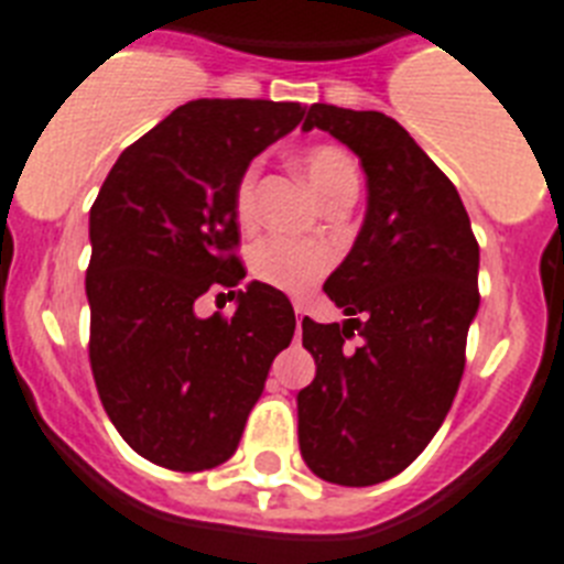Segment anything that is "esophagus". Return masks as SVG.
I'll return each mask as SVG.
<instances>
[{"label":"esophagus","mask_w":564,"mask_h":564,"mask_svg":"<svg viewBox=\"0 0 564 564\" xmlns=\"http://www.w3.org/2000/svg\"><path fill=\"white\" fill-rule=\"evenodd\" d=\"M293 311H296V325L302 328V319H305V308H302L300 302H296V305H293Z\"/></svg>","instance_id":"esophagus-1"}]
</instances>
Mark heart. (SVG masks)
Returning <instances> with one entry per match:
<instances>
[{
	"mask_svg": "<svg viewBox=\"0 0 564 564\" xmlns=\"http://www.w3.org/2000/svg\"><path fill=\"white\" fill-rule=\"evenodd\" d=\"M302 170L308 175L316 198L328 207L339 198H357L360 187V172H357L355 158L346 149L334 143H314L302 152ZM256 184H259V170L248 166L236 181L232 189V209L239 225H253L256 218ZM253 273L264 285L276 288L282 293L311 291L319 279L332 268V250L311 241H293L285 236H271L262 239L250 256Z\"/></svg>",
	"mask_w": 564,
	"mask_h": 564,
	"instance_id": "b5f03b06",
	"label": "heart"
}]
</instances>
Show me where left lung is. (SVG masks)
I'll use <instances>...</instances> for the list:
<instances>
[{"label": "left lung", "instance_id": "obj_1", "mask_svg": "<svg viewBox=\"0 0 564 564\" xmlns=\"http://www.w3.org/2000/svg\"><path fill=\"white\" fill-rule=\"evenodd\" d=\"M314 126L360 158L369 209L323 288L348 319H302L316 377L296 394L300 449L323 481L371 487L403 473L453 406L481 300L478 241L455 184L398 120L314 104L302 129Z\"/></svg>", "mask_w": 564, "mask_h": 564}]
</instances>
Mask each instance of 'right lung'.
Returning a JSON list of instances; mask_svg holds the SVG:
<instances>
[{"label": "right lung", "instance_id": "right-lung-1", "mask_svg": "<svg viewBox=\"0 0 564 564\" xmlns=\"http://www.w3.org/2000/svg\"><path fill=\"white\" fill-rule=\"evenodd\" d=\"M305 118L300 104L189 100L120 152L88 216V362L120 438L158 467L198 473L241 441L296 316L282 291H239L232 189L264 147ZM207 290L232 317L194 314Z\"/></svg>", "mask_w": 564, "mask_h": 564}]
</instances>
